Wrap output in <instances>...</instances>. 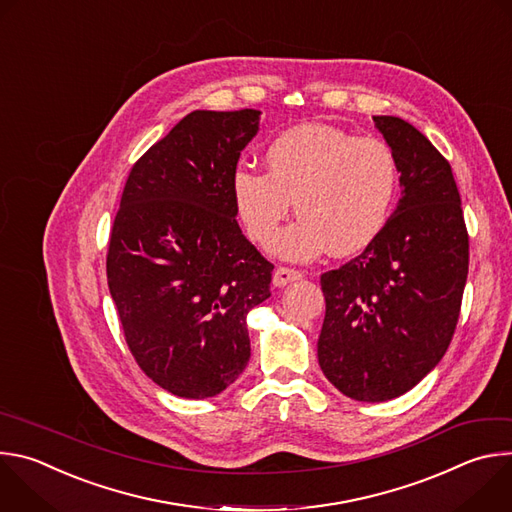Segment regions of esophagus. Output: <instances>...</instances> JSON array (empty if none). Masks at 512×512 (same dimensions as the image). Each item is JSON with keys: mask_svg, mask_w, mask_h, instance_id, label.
Returning a JSON list of instances; mask_svg holds the SVG:
<instances>
[{"mask_svg": "<svg viewBox=\"0 0 512 512\" xmlns=\"http://www.w3.org/2000/svg\"><path fill=\"white\" fill-rule=\"evenodd\" d=\"M302 277H304V273L298 271V269L277 267L275 273H273V283H275L277 287H283V285H287V283H291V281H298V279H302Z\"/></svg>", "mask_w": 512, "mask_h": 512, "instance_id": "34e87169", "label": "esophagus"}]
</instances>
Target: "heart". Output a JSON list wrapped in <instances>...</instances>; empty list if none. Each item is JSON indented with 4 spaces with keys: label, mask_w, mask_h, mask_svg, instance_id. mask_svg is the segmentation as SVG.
Here are the masks:
<instances>
[{
    "label": "heart",
    "mask_w": 512,
    "mask_h": 512,
    "mask_svg": "<svg viewBox=\"0 0 512 512\" xmlns=\"http://www.w3.org/2000/svg\"><path fill=\"white\" fill-rule=\"evenodd\" d=\"M267 174L237 170L233 198L247 235L269 245L289 216L302 221L283 233L277 251L310 259L330 247L350 255L387 227L399 194V164L379 137L306 123L277 135L265 150Z\"/></svg>",
    "instance_id": "1"
}]
</instances>
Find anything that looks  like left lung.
Wrapping results in <instances>:
<instances>
[{"label": "left lung", "instance_id": "obj_1", "mask_svg": "<svg viewBox=\"0 0 512 512\" xmlns=\"http://www.w3.org/2000/svg\"><path fill=\"white\" fill-rule=\"evenodd\" d=\"M375 125L399 164V204L383 233L320 277L318 362L346 397L381 403L413 389L446 354L468 277V231L450 162L411 123Z\"/></svg>", "mask_w": 512, "mask_h": 512}]
</instances>
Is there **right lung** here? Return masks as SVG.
I'll use <instances>...</instances> for the list:
<instances>
[{"instance_id": "1", "label": "right lung", "mask_w": 512, "mask_h": 512, "mask_svg": "<svg viewBox=\"0 0 512 512\" xmlns=\"http://www.w3.org/2000/svg\"><path fill=\"white\" fill-rule=\"evenodd\" d=\"M261 111H192L131 168L107 283L139 369L168 393L206 399L245 371L247 314L269 263L237 223L233 176Z\"/></svg>"}]
</instances>
